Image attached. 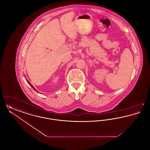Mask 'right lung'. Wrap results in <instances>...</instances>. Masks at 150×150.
<instances>
[{
    "label": "right lung",
    "mask_w": 150,
    "mask_h": 150,
    "mask_svg": "<svg viewBox=\"0 0 150 150\" xmlns=\"http://www.w3.org/2000/svg\"><path fill=\"white\" fill-rule=\"evenodd\" d=\"M27 81H28V83H29V85H30V86H31V87H32V88H33V89H34V90H35V91H36L35 89V88H34V86H32V85H31V84H30V82H29V81H28V80H27Z\"/></svg>",
    "instance_id": "right-lung-1"
}]
</instances>
